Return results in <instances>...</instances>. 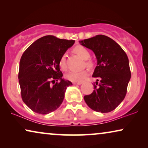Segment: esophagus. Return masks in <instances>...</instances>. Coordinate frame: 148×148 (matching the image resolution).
<instances>
[{
	"label": "esophagus",
	"mask_w": 148,
	"mask_h": 148,
	"mask_svg": "<svg viewBox=\"0 0 148 148\" xmlns=\"http://www.w3.org/2000/svg\"><path fill=\"white\" fill-rule=\"evenodd\" d=\"M73 85H81L82 84V82H73Z\"/></svg>",
	"instance_id": "34e87169"
}]
</instances>
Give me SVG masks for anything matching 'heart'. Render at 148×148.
Listing matches in <instances>:
<instances>
[{
	"label": "heart",
	"instance_id": "obj_1",
	"mask_svg": "<svg viewBox=\"0 0 148 148\" xmlns=\"http://www.w3.org/2000/svg\"><path fill=\"white\" fill-rule=\"evenodd\" d=\"M74 51L80 56L83 59L86 60V65L88 67H92L93 66V62L92 60L88 59L90 56V53L86 48L83 47L82 46H77L74 48ZM58 65L62 70L66 71L67 69L66 62V55L63 54L61 57L60 58L59 62H58ZM88 75V72L87 71H82L79 72H70L66 75V78L68 80L73 82H81Z\"/></svg>",
	"mask_w": 148,
	"mask_h": 148
}]
</instances>
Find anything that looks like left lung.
Segmentation results:
<instances>
[{"instance_id": "1", "label": "left lung", "mask_w": 148, "mask_h": 148, "mask_svg": "<svg viewBox=\"0 0 148 148\" xmlns=\"http://www.w3.org/2000/svg\"><path fill=\"white\" fill-rule=\"evenodd\" d=\"M79 43L92 50L97 59L92 75L97 78L94 90L84 96L85 102L96 112H111L126 96L131 78L128 57L123 48L108 36L97 35Z\"/></svg>"}]
</instances>
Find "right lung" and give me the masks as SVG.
Masks as SVG:
<instances>
[{
    "instance_id": "obj_1",
    "label": "right lung",
    "mask_w": 148,
    "mask_h": 148,
    "mask_svg": "<svg viewBox=\"0 0 148 148\" xmlns=\"http://www.w3.org/2000/svg\"><path fill=\"white\" fill-rule=\"evenodd\" d=\"M74 43V40L46 36L23 52L18 78L22 100L32 111L46 114L62 104L66 88L72 83L62 78L58 62Z\"/></svg>"
}]
</instances>
